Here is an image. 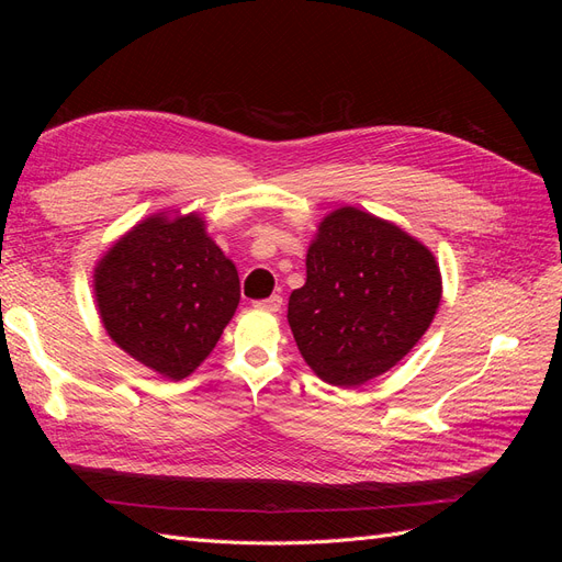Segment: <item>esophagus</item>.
<instances>
[{
  "label": "esophagus",
  "instance_id": "obj_1",
  "mask_svg": "<svg viewBox=\"0 0 562 562\" xmlns=\"http://www.w3.org/2000/svg\"><path fill=\"white\" fill-rule=\"evenodd\" d=\"M281 304H283V297H281V295H271V297H267V300H258V302H255V307L265 310V312H271V314H277V312L281 310Z\"/></svg>",
  "mask_w": 562,
  "mask_h": 562
}]
</instances>
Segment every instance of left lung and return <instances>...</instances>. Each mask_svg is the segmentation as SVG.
Returning a JSON list of instances; mask_svg holds the SVG:
<instances>
[{
    "instance_id": "1",
    "label": "left lung",
    "mask_w": 562,
    "mask_h": 562,
    "mask_svg": "<svg viewBox=\"0 0 562 562\" xmlns=\"http://www.w3.org/2000/svg\"><path fill=\"white\" fill-rule=\"evenodd\" d=\"M443 297L434 252L384 217L342 206L321 220L288 323L316 378L361 386L427 333Z\"/></svg>"
}]
</instances>
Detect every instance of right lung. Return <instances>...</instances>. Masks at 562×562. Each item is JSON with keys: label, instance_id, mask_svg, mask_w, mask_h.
<instances>
[{"label": "right lung", "instance_id": "add662e5", "mask_svg": "<svg viewBox=\"0 0 562 562\" xmlns=\"http://www.w3.org/2000/svg\"><path fill=\"white\" fill-rule=\"evenodd\" d=\"M95 307L112 342L166 380L206 361L239 307V271L196 211L140 220L100 255Z\"/></svg>", "mask_w": 562, "mask_h": 562}]
</instances>
